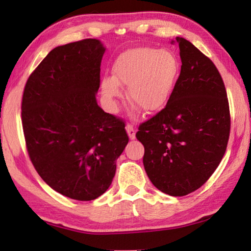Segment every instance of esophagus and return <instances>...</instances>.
<instances>
[{"instance_id":"obj_1","label":"esophagus","mask_w":251,"mask_h":251,"mask_svg":"<svg viewBox=\"0 0 251 251\" xmlns=\"http://www.w3.org/2000/svg\"><path fill=\"white\" fill-rule=\"evenodd\" d=\"M126 131H127V134H128L130 139H135V137H136V130H135L134 125L127 124L126 125Z\"/></svg>"}]
</instances>
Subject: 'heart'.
I'll use <instances>...</instances> for the list:
<instances>
[{
	"mask_svg": "<svg viewBox=\"0 0 251 251\" xmlns=\"http://www.w3.org/2000/svg\"><path fill=\"white\" fill-rule=\"evenodd\" d=\"M178 74V61L168 50L151 48L128 50L113 65V78L101 83V93L112 101L122 94L121 85H128L127 100L143 113H155L172 95Z\"/></svg>",
	"mask_w": 251,
	"mask_h": 251,
	"instance_id": "obj_1",
	"label": "heart"
}]
</instances>
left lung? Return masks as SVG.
<instances>
[{"instance_id": "obj_1", "label": "left lung", "mask_w": 251, "mask_h": 251, "mask_svg": "<svg viewBox=\"0 0 251 251\" xmlns=\"http://www.w3.org/2000/svg\"><path fill=\"white\" fill-rule=\"evenodd\" d=\"M180 74L165 107L136 133L144 167L156 188L171 196L197 190L214 174L226 151L230 112L222 75L209 57L176 37ZM175 41H172V44Z\"/></svg>"}]
</instances>
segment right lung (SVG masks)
<instances>
[{"mask_svg":"<svg viewBox=\"0 0 251 251\" xmlns=\"http://www.w3.org/2000/svg\"><path fill=\"white\" fill-rule=\"evenodd\" d=\"M105 48L86 39L57 46L29 75L22 97L25 144L55 192L93 201L112 184L128 143L125 123L96 101Z\"/></svg>","mask_w":251,"mask_h":251,"instance_id":"add662e5","label":"right lung"}]
</instances>
